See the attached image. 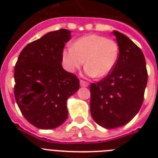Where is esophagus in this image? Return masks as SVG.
<instances>
[{
  "mask_svg": "<svg viewBox=\"0 0 158 158\" xmlns=\"http://www.w3.org/2000/svg\"><path fill=\"white\" fill-rule=\"evenodd\" d=\"M79 83H80V86L81 87H88L89 85V84L88 83V82L84 81V80H82V79L80 80Z\"/></svg>",
  "mask_w": 158,
  "mask_h": 158,
  "instance_id": "1",
  "label": "esophagus"
}]
</instances>
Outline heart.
Listing matches in <instances>:
<instances>
[{
  "mask_svg": "<svg viewBox=\"0 0 158 158\" xmlns=\"http://www.w3.org/2000/svg\"><path fill=\"white\" fill-rule=\"evenodd\" d=\"M117 43L98 34H89L77 39L73 46L62 51L64 69L73 73L84 64L85 74L89 76L106 77L110 74L118 59Z\"/></svg>",
  "mask_w": 158,
  "mask_h": 158,
  "instance_id": "1",
  "label": "heart"
}]
</instances>
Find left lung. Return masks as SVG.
I'll use <instances>...</instances> for the list:
<instances>
[{
	"label": "left lung",
	"instance_id": "left-lung-1",
	"mask_svg": "<svg viewBox=\"0 0 158 158\" xmlns=\"http://www.w3.org/2000/svg\"><path fill=\"white\" fill-rule=\"evenodd\" d=\"M119 56L110 74L90 85V112L94 121L106 129L129 123L139 112L148 82L142 50L125 34L114 31Z\"/></svg>",
	"mask_w": 158,
	"mask_h": 158
}]
</instances>
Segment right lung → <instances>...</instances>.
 <instances>
[{
	"instance_id": "1",
	"label": "right lung",
	"mask_w": 158,
	"mask_h": 158,
	"mask_svg": "<svg viewBox=\"0 0 158 158\" xmlns=\"http://www.w3.org/2000/svg\"><path fill=\"white\" fill-rule=\"evenodd\" d=\"M70 31L61 28L28 43L15 66L14 94L31 125L52 130L65 121L66 101L79 89V79L62 68V51Z\"/></svg>"
}]
</instances>
